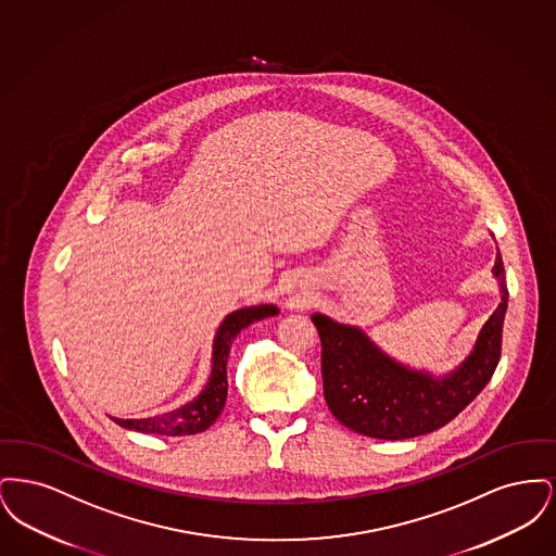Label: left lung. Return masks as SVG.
Wrapping results in <instances>:
<instances>
[{
	"instance_id": "8db88e82",
	"label": "left lung",
	"mask_w": 556,
	"mask_h": 556,
	"mask_svg": "<svg viewBox=\"0 0 556 556\" xmlns=\"http://www.w3.org/2000/svg\"><path fill=\"white\" fill-rule=\"evenodd\" d=\"M492 273L501 286V304L465 361L442 377L397 363L361 327L313 315L323 348V392L333 417L377 440H406L450 424L488 386L501 361L508 306L501 252Z\"/></svg>"
}]
</instances>
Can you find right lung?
Wrapping results in <instances>:
<instances>
[{"instance_id": "1", "label": "right lung", "mask_w": 556, "mask_h": 556, "mask_svg": "<svg viewBox=\"0 0 556 556\" xmlns=\"http://www.w3.org/2000/svg\"><path fill=\"white\" fill-rule=\"evenodd\" d=\"M279 308L275 304H258L233 311L220 323L214 344H212V370L206 388L179 406L177 410L148 417V419H114V424L132 429L139 433H156V435H193L200 431H206L223 413L227 402V358L233 340L238 338L239 331L248 325L261 320V318L275 317Z\"/></svg>"}]
</instances>
